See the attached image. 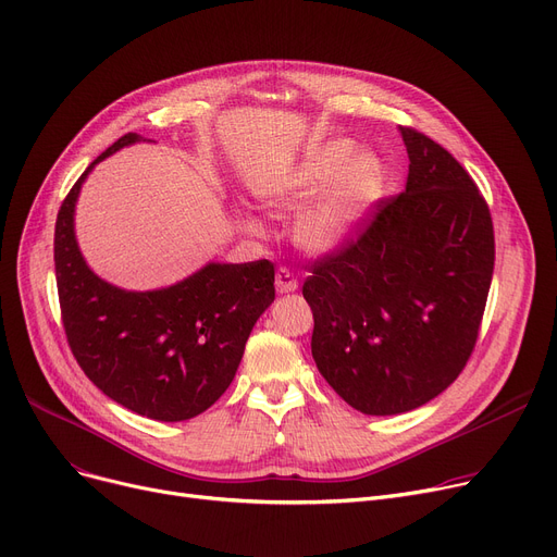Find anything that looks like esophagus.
<instances>
[{
  "mask_svg": "<svg viewBox=\"0 0 557 557\" xmlns=\"http://www.w3.org/2000/svg\"><path fill=\"white\" fill-rule=\"evenodd\" d=\"M275 288H277V294H294V290H298V280L288 269H277Z\"/></svg>",
  "mask_w": 557,
  "mask_h": 557,
  "instance_id": "esophagus-1",
  "label": "esophagus"
}]
</instances>
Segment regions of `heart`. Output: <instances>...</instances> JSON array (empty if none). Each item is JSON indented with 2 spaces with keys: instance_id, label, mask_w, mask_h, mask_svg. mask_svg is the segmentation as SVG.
<instances>
[{
  "instance_id": "obj_1",
  "label": "heart",
  "mask_w": 557,
  "mask_h": 557,
  "mask_svg": "<svg viewBox=\"0 0 557 557\" xmlns=\"http://www.w3.org/2000/svg\"><path fill=\"white\" fill-rule=\"evenodd\" d=\"M384 164L374 153H357L355 141L330 139L315 146L294 169L263 194L275 214L302 208L318 193L309 208L294 223V244L309 255L338 252L355 237L361 221L382 194ZM248 234H261V223L242 219Z\"/></svg>"
}]
</instances>
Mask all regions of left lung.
Listing matches in <instances>:
<instances>
[{
	"mask_svg": "<svg viewBox=\"0 0 557 557\" xmlns=\"http://www.w3.org/2000/svg\"><path fill=\"white\" fill-rule=\"evenodd\" d=\"M406 189L379 200L355 242L315 259L302 296L325 382L366 416L447 391L479 338L494 271L487 202L458 160L399 126Z\"/></svg>",
	"mask_w": 557,
	"mask_h": 557,
	"instance_id": "obj_1",
	"label": "left lung"
}]
</instances>
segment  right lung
Returning a JSON list of instances; mask_svg holds the SVG:
<instances>
[{
    "label": "right lung",
    "instance_id": "add662e5",
    "mask_svg": "<svg viewBox=\"0 0 557 557\" xmlns=\"http://www.w3.org/2000/svg\"><path fill=\"white\" fill-rule=\"evenodd\" d=\"M137 133L116 139L83 171L53 234L55 284L72 352L87 379L128 411L183 422L227 391L257 318L275 300L269 259L210 261L164 288L126 290L101 280L81 255L74 212L87 175Z\"/></svg>",
    "mask_w": 557,
    "mask_h": 557
}]
</instances>
